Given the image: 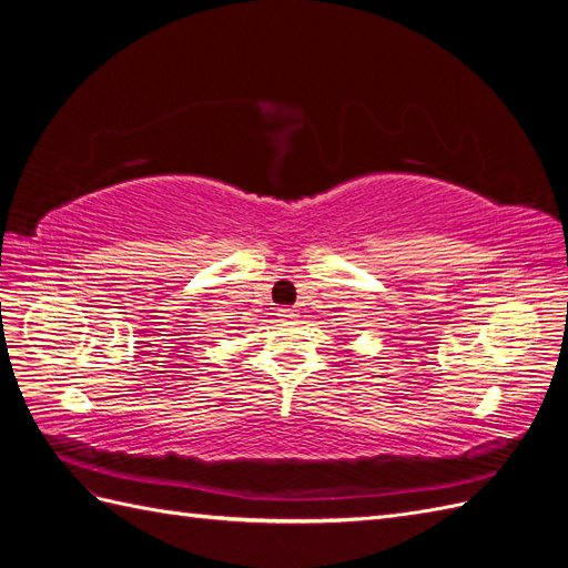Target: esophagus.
<instances>
[{
    "instance_id": "obj_1",
    "label": "esophagus",
    "mask_w": 568,
    "mask_h": 568,
    "mask_svg": "<svg viewBox=\"0 0 568 568\" xmlns=\"http://www.w3.org/2000/svg\"><path fill=\"white\" fill-rule=\"evenodd\" d=\"M277 315H280L282 320H294L298 313H296V311H291V307H280Z\"/></svg>"
}]
</instances>
